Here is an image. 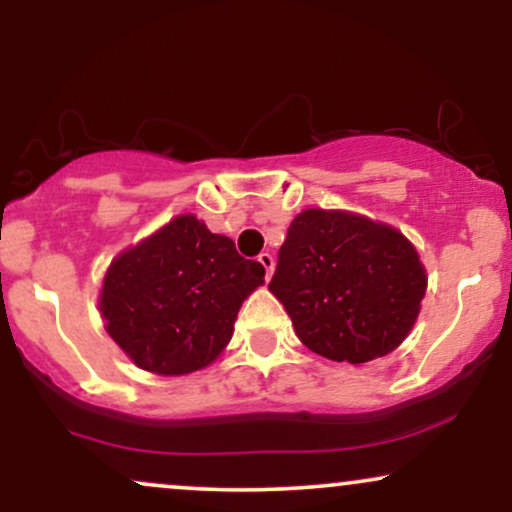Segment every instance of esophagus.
I'll list each match as a JSON object with an SVG mask.
<instances>
[{
  "label": "esophagus",
  "mask_w": 512,
  "mask_h": 512,
  "mask_svg": "<svg viewBox=\"0 0 512 512\" xmlns=\"http://www.w3.org/2000/svg\"><path fill=\"white\" fill-rule=\"evenodd\" d=\"M257 262L262 264V267H264V276H267V279H269V276H272V272H274V257L269 255V252H262V255L257 257Z\"/></svg>",
  "instance_id": "esophagus-1"
}]
</instances>
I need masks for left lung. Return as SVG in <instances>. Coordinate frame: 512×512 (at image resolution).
I'll return each instance as SVG.
<instances>
[{
	"label": "left lung",
	"instance_id": "1",
	"mask_svg": "<svg viewBox=\"0 0 512 512\" xmlns=\"http://www.w3.org/2000/svg\"><path fill=\"white\" fill-rule=\"evenodd\" d=\"M269 291L310 351L356 366L404 342L426 296V269L392 226L305 209L279 248Z\"/></svg>",
	"mask_w": 512,
	"mask_h": 512
}]
</instances>
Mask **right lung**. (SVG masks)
Instances as JSON below:
<instances>
[{"label":"right lung","instance_id":"1","mask_svg":"<svg viewBox=\"0 0 512 512\" xmlns=\"http://www.w3.org/2000/svg\"><path fill=\"white\" fill-rule=\"evenodd\" d=\"M264 284L260 262L182 214L117 255L105 272V330L139 368L185 375L216 361L240 305Z\"/></svg>","mask_w":512,"mask_h":512}]
</instances>
